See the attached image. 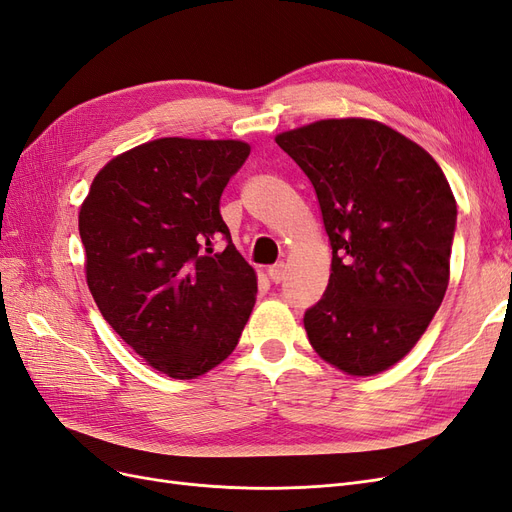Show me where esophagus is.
Instances as JSON below:
<instances>
[{
    "mask_svg": "<svg viewBox=\"0 0 512 512\" xmlns=\"http://www.w3.org/2000/svg\"><path fill=\"white\" fill-rule=\"evenodd\" d=\"M267 273H269V277H271V282L280 284V282L284 280V275H286V265H284V262H277V265H271V267L267 269Z\"/></svg>",
    "mask_w": 512,
    "mask_h": 512,
    "instance_id": "obj_1",
    "label": "esophagus"
}]
</instances>
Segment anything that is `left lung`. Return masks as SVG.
<instances>
[{
	"label": "left lung",
	"instance_id": "left-lung-1",
	"mask_svg": "<svg viewBox=\"0 0 512 512\" xmlns=\"http://www.w3.org/2000/svg\"><path fill=\"white\" fill-rule=\"evenodd\" d=\"M312 181L333 250L305 312L309 344L348 376H374L416 346L451 277L457 203L442 168L374 119H320L275 136Z\"/></svg>",
	"mask_w": 512,
	"mask_h": 512
}]
</instances>
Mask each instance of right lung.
Listing matches in <instances>:
<instances>
[{
  "instance_id": "add662e5",
  "label": "right lung",
  "mask_w": 512,
  "mask_h": 512,
  "mask_svg": "<svg viewBox=\"0 0 512 512\" xmlns=\"http://www.w3.org/2000/svg\"><path fill=\"white\" fill-rule=\"evenodd\" d=\"M243 141L166 136L123 151L91 181L79 211L85 277L113 331L175 380L218 367L256 303V271L220 215ZM224 238L227 247L213 253Z\"/></svg>"
}]
</instances>
